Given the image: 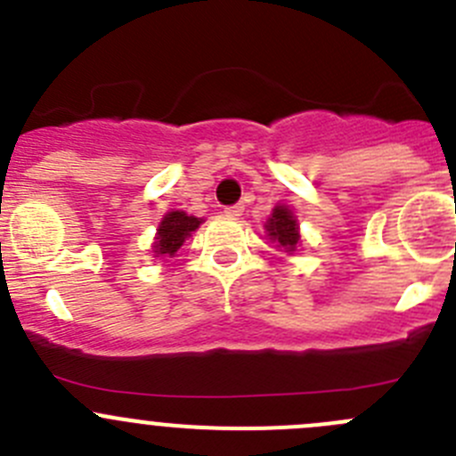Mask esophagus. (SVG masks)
Returning <instances> with one entry per match:
<instances>
[{"instance_id": "esophagus-1", "label": "esophagus", "mask_w": 456, "mask_h": 456, "mask_svg": "<svg viewBox=\"0 0 456 456\" xmlns=\"http://www.w3.org/2000/svg\"><path fill=\"white\" fill-rule=\"evenodd\" d=\"M242 211H245V207L233 205V207H227V209H224V214H227L229 218H238V216H242Z\"/></svg>"}]
</instances>
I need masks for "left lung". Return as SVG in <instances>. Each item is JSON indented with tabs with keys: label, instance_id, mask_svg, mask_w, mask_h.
I'll use <instances>...</instances> for the list:
<instances>
[{
	"label": "left lung",
	"instance_id": "left-lung-1",
	"mask_svg": "<svg viewBox=\"0 0 456 456\" xmlns=\"http://www.w3.org/2000/svg\"><path fill=\"white\" fill-rule=\"evenodd\" d=\"M265 233L269 236V240L276 242V247L287 254H296V249L300 247V227L298 220H296L294 211L287 205H276L269 214L267 223L263 224Z\"/></svg>",
	"mask_w": 456,
	"mask_h": 456
}]
</instances>
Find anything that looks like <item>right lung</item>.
I'll return each mask as SVG.
<instances>
[{
	"instance_id": "right-lung-1",
	"label": "right lung",
	"mask_w": 456,
	"mask_h": 456,
	"mask_svg": "<svg viewBox=\"0 0 456 456\" xmlns=\"http://www.w3.org/2000/svg\"><path fill=\"white\" fill-rule=\"evenodd\" d=\"M200 224L202 218H196V216H189L180 209L167 211V214L162 216L160 224H158L156 238H153V256H156V258H174V256L178 254L180 247L184 245V240H187Z\"/></svg>"
}]
</instances>
